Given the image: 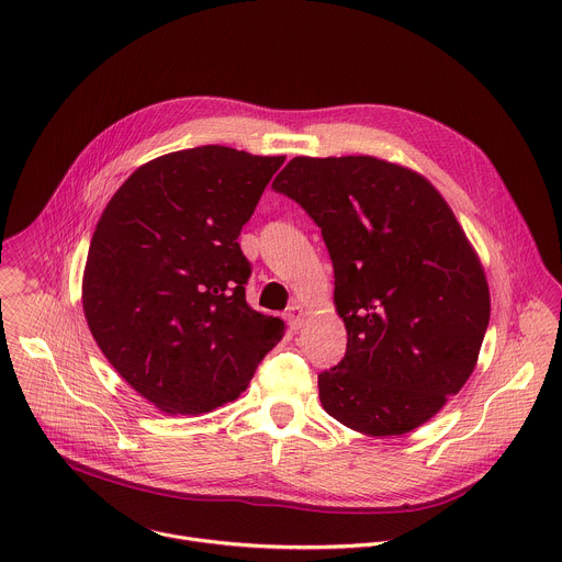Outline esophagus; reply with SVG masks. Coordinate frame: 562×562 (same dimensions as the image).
<instances>
[{
    "instance_id": "1",
    "label": "esophagus",
    "mask_w": 562,
    "mask_h": 562,
    "mask_svg": "<svg viewBox=\"0 0 562 562\" xmlns=\"http://www.w3.org/2000/svg\"><path fill=\"white\" fill-rule=\"evenodd\" d=\"M304 317H306V311L300 304H293L286 308V319L293 330H300L304 326Z\"/></svg>"
}]
</instances>
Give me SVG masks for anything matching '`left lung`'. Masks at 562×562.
I'll return each instance as SVG.
<instances>
[{"label": "left lung", "mask_w": 562, "mask_h": 562, "mask_svg": "<svg viewBox=\"0 0 562 562\" xmlns=\"http://www.w3.org/2000/svg\"><path fill=\"white\" fill-rule=\"evenodd\" d=\"M273 190L319 225L346 357L319 374L322 407L374 438L431 420L473 374L491 319L477 251L418 172L370 155L293 157Z\"/></svg>", "instance_id": "1"}]
</instances>
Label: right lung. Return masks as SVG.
<instances>
[{
	"instance_id": "right-lung-1",
	"label": "right lung",
	"mask_w": 562,
	"mask_h": 562,
	"mask_svg": "<svg viewBox=\"0 0 562 562\" xmlns=\"http://www.w3.org/2000/svg\"><path fill=\"white\" fill-rule=\"evenodd\" d=\"M284 164L196 146L139 166L106 203L82 273L87 326L115 372L170 416L247 390L284 322L245 300L238 236Z\"/></svg>"
}]
</instances>
